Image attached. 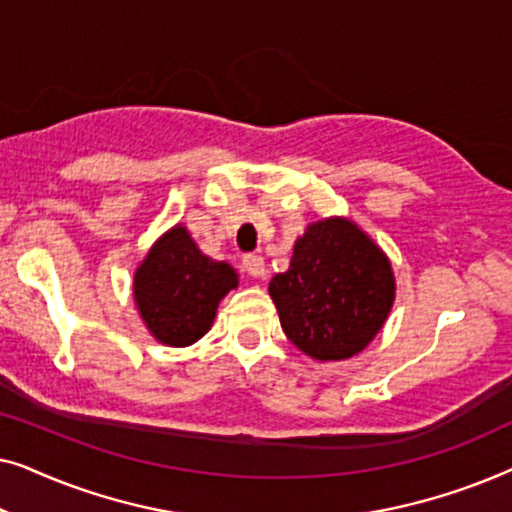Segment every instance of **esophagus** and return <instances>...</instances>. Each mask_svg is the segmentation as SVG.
I'll use <instances>...</instances> for the list:
<instances>
[{
    "instance_id": "34e87169",
    "label": "esophagus",
    "mask_w": 512,
    "mask_h": 512,
    "mask_svg": "<svg viewBox=\"0 0 512 512\" xmlns=\"http://www.w3.org/2000/svg\"><path fill=\"white\" fill-rule=\"evenodd\" d=\"M242 268L249 272L251 277L254 279H258V277H263L265 275V261H263V256H258V254H247L242 258Z\"/></svg>"
}]
</instances>
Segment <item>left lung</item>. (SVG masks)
Masks as SVG:
<instances>
[{"mask_svg":"<svg viewBox=\"0 0 512 512\" xmlns=\"http://www.w3.org/2000/svg\"><path fill=\"white\" fill-rule=\"evenodd\" d=\"M268 291L286 338L300 352L342 361L382 331L396 279L384 251L354 221L331 216L307 226L289 270L272 277Z\"/></svg>","mask_w":512,"mask_h":512,"instance_id":"obj_1","label":"left lung"}]
</instances>
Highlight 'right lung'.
Returning <instances> with one entry per match:
<instances>
[{"label": "right lung", "instance_id": "right-lung-1", "mask_svg": "<svg viewBox=\"0 0 512 512\" xmlns=\"http://www.w3.org/2000/svg\"><path fill=\"white\" fill-rule=\"evenodd\" d=\"M235 286L237 272L202 254L177 223L139 263L132 293L153 338L167 347H188L212 328L216 307Z\"/></svg>", "mask_w": 512, "mask_h": 512}]
</instances>
